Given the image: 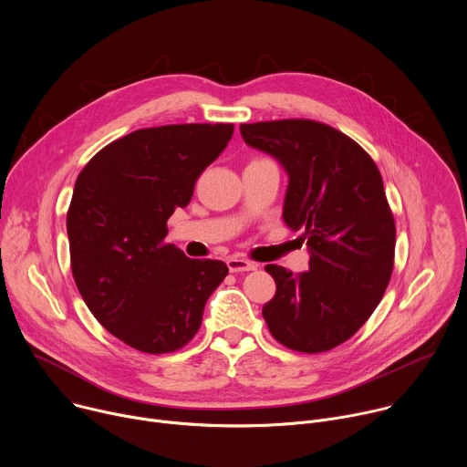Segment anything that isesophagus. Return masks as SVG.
Here are the masks:
<instances>
[{"label":"esophagus","mask_w":467,"mask_h":467,"mask_svg":"<svg viewBox=\"0 0 467 467\" xmlns=\"http://www.w3.org/2000/svg\"><path fill=\"white\" fill-rule=\"evenodd\" d=\"M227 265H229L231 274H244V272H254L256 270L254 262H249V260L238 258V256H231L227 260Z\"/></svg>","instance_id":"obj_1"}]
</instances>
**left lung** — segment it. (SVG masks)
I'll return each mask as SVG.
<instances>
[{"label": "left lung", "instance_id": "left-lung-1", "mask_svg": "<svg viewBox=\"0 0 467 467\" xmlns=\"http://www.w3.org/2000/svg\"><path fill=\"white\" fill-rule=\"evenodd\" d=\"M244 142L288 175L283 220L303 231L308 272L268 264L277 292L262 316L277 342L321 353L349 340L380 303L393 270L395 223L371 157L312 119L242 123Z\"/></svg>", "mask_w": 467, "mask_h": 467}]
</instances>
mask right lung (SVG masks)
Wrapping results in <instances>:
<instances>
[{"label":"right lung","instance_id":"add662e5","mask_svg":"<svg viewBox=\"0 0 467 467\" xmlns=\"http://www.w3.org/2000/svg\"><path fill=\"white\" fill-rule=\"evenodd\" d=\"M233 123L139 129L79 173L66 229L72 274L94 317L127 346L159 355L197 332L225 279L222 260H192L164 244L166 222L227 148Z\"/></svg>","mask_w":467,"mask_h":467}]
</instances>
